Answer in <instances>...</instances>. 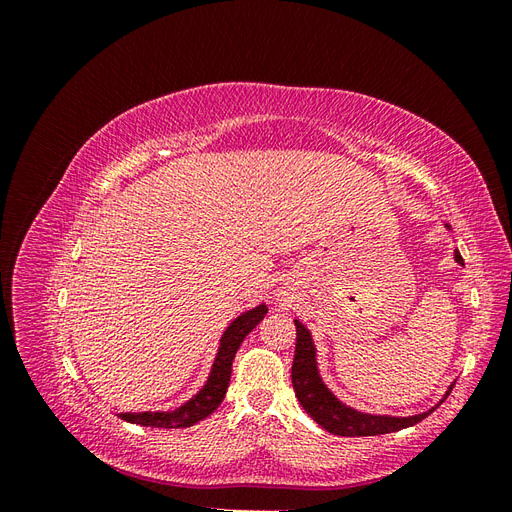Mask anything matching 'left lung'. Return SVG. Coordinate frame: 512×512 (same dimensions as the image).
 <instances>
[{"label":"left lung","instance_id":"obj_1","mask_svg":"<svg viewBox=\"0 0 512 512\" xmlns=\"http://www.w3.org/2000/svg\"><path fill=\"white\" fill-rule=\"evenodd\" d=\"M455 260L463 265L461 254L455 250ZM297 327V348H294V361H292V386L294 395L301 401L303 410L314 418L318 425H322L329 433L344 438L356 436H382V433H393L399 429L412 427L421 423L433 410L414 414V416H378V414H363L356 412L339 401L324 382L320 380L318 367H316V348L312 344V335L303 327L299 320H294ZM446 395H451L448 391Z\"/></svg>","mask_w":512,"mask_h":512}]
</instances>
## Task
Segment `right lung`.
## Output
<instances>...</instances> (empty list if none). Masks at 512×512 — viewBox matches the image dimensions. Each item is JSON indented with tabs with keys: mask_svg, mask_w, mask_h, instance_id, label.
Returning a JSON list of instances; mask_svg holds the SVG:
<instances>
[{
	"mask_svg": "<svg viewBox=\"0 0 512 512\" xmlns=\"http://www.w3.org/2000/svg\"><path fill=\"white\" fill-rule=\"evenodd\" d=\"M265 314H267V305H258L230 322V327L222 335L220 350L213 361L207 384L188 401V404H183L173 412H121L119 416L128 423L143 425V427H158V429H181V427H190L203 421V418H207L213 410H218V406L224 401L235 354L245 335L250 333L262 318H265Z\"/></svg>",
	"mask_w": 512,
	"mask_h": 512,
	"instance_id": "1",
	"label": "right lung"
}]
</instances>
